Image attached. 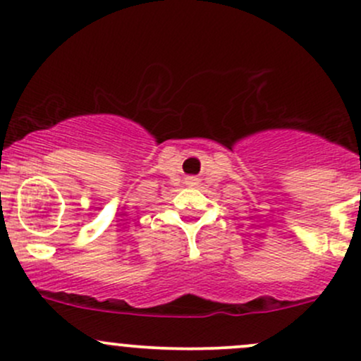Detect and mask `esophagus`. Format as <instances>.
Wrapping results in <instances>:
<instances>
[{
    "label": "esophagus",
    "instance_id": "1",
    "mask_svg": "<svg viewBox=\"0 0 361 361\" xmlns=\"http://www.w3.org/2000/svg\"><path fill=\"white\" fill-rule=\"evenodd\" d=\"M188 183H190V185H195V183H197V180H193V178H190V180H188Z\"/></svg>",
    "mask_w": 361,
    "mask_h": 361
}]
</instances>
